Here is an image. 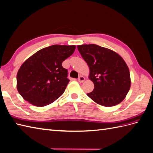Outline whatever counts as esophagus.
Returning <instances> with one entry per match:
<instances>
[{"label": "esophagus", "instance_id": "1", "mask_svg": "<svg viewBox=\"0 0 153 153\" xmlns=\"http://www.w3.org/2000/svg\"><path fill=\"white\" fill-rule=\"evenodd\" d=\"M84 80H85V78L83 76H80L79 77V79H78V81H79V82H83Z\"/></svg>", "mask_w": 153, "mask_h": 153}]
</instances>
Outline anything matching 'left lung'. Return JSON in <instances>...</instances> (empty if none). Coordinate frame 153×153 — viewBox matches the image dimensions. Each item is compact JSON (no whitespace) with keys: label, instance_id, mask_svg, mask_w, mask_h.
Listing matches in <instances>:
<instances>
[{"label":"left lung","instance_id":"left-lung-1","mask_svg":"<svg viewBox=\"0 0 153 153\" xmlns=\"http://www.w3.org/2000/svg\"><path fill=\"white\" fill-rule=\"evenodd\" d=\"M77 47L89 68V79L94 84V89L87 95L106 107L122 102L131 84L124 59L115 52L97 45H81Z\"/></svg>","mask_w":153,"mask_h":153}]
</instances>
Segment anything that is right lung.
<instances>
[{
  "instance_id": "1",
  "label": "right lung",
  "mask_w": 153,
  "mask_h": 153,
  "mask_svg": "<svg viewBox=\"0 0 153 153\" xmlns=\"http://www.w3.org/2000/svg\"><path fill=\"white\" fill-rule=\"evenodd\" d=\"M75 48V45H54L28 58L17 74V88L23 98L42 107L64 94L69 80L62 62L73 54Z\"/></svg>"
}]
</instances>
